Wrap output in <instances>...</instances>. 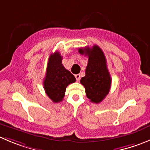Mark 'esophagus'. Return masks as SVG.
Listing matches in <instances>:
<instances>
[{"label":"esophagus","instance_id":"34e87169","mask_svg":"<svg viewBox=\"0 0 150 150\" xmlns=\"http://www.w3.org/2000/svg\"><path fill=\"white\" fill-rule=\"evenodd\" d=\"M75 78H76L77 81H79L80 79H81V75H79V74H77V75H75Z\"/></svg>","mask_w":150,"mask_h":150}]
</instances>
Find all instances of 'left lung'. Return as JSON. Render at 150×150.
Listing matches in <instances>:
<instances>
[{
  "label": "left lung",
  "instance_id": "8db88e82",
  "mask_svg": "<svg viewBox=\"0 0 150 150\" xmlns=\"http://www.w3.org/2000/svg\"><path fill=\"white\" fill-rule=\"evenodd\" d=\"M78 52L88 58L86 75L81 79V83L85 87L86 94L90 101L100 103L108 95L111 85L104 53L97 45L91 48H79Z\"/></svg>",
  "mask_w": 150,
  "mask_h": 150
}]
</instances>
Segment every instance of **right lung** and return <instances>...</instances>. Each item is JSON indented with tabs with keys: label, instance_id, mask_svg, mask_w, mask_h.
<instances>
[{
	"label": "right lung",
	"instance_id": "add662e5",
	"mask_svg": "<svg viewBox=\"0 0 150 150\" xmlns=\"http://www.w3.org/2000/svg\"><path fill=\"white\" fill-rule=\"evenodd\" d=\"M62 62V57L59 52L50 55L43 81L45 91L53 103L62 101L67 86L76 81L75 76L65 69Z\"/></svg>",
	"mask_w": 150,
	"mask_h": 150
}]
</instances>
